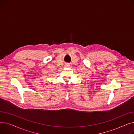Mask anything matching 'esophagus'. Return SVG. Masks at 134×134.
Segmentation results:
<instances>
[{
  "label": "esophagus",
  "instance_id": "esophagus-1",
  "mask_svg": "<svg viewBox=\"0 0 134 134\" xmlns=\"http://www.w3.org/2000/svg\"><path fill=\"white\" fill-rule=\"evenodd\" d=\"M69 65V64H68V63H67V64L66 65V66H67V67H68Z\"/></svg>",
  "mask_w": 134,
  "mask_h": 134
}]
</instances>
